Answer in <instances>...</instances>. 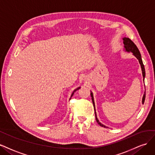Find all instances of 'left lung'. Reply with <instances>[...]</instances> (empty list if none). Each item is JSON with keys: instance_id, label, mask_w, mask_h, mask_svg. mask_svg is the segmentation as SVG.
I'll use <instances>...</instances> for the list:
<instances>
[{"instance_id": "obj_1", "label": "left lung", "mask_w": 155, "mask_h": 155, "mask_svg": "<svg viewBox=\"0 0 155 155\" xmlns=\"http://www.w3.org/2000/svg\"><path fill=\"white\" fill-rule=\"evenodd\" d=\"M123 41H124V48H125V50L127 52H131L133 53V54L134 56L136 57L137 58L138 60L139 63L140 64V66L142 68V75H143V81H144V78L145 76H146V72H145V68H144V66H143V64L142 62V57H141V54L140 53L139 50L138 48L137 47V46L134 43L131 41L130 38H127V37H124L123 38ZM91 99H92V102L93 104V106H94V113H95V117H96V120L98 122V125L100 126L104 127H107L106 126H105L104 125L102 124L101 122H99V120H98L97 117V114H96V111H95V106H94V98H93V93L91 91ZM145 98H146V92L144 93L143 94V96L142 98V104L144 103L145 101Z\"/></svg>"}]
</instances>
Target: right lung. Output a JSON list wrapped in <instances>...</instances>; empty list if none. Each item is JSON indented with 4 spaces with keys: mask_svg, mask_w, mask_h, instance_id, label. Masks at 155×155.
Listing matches in <instances>:
<instances>
[{
    "mask_svg": "<svg viewBox=\"0 0 155 155\" xmlns=\"http://www.w3.org/2000/svg\"><path fill=\"white\" fill-rule=\"evenodd\" d=\"M80 88H81V87H77V89H74V91H73V93H72V94H71V97H72V96L73 95V94H74V92H75L76 91H77V90H78V89H79Z\"/></svg>",
    "mask_w": 155,
    "mask_h": 155,
    "instance_id": "obj_1",
    "label": "right lung"
}]
</instances>
